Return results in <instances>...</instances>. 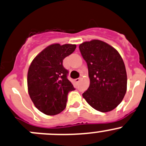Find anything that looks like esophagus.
Returning a JSON list of instances; mask_svg holds the SVG:
<instances>
[{"mask_svg": "<svg viewBox=\"0 0 146 146\" xmlns=\"http://www.w3.org/2000/svg\"><path fill=\"white\" fill-rule=\"evenodd\" d=\"M80 78H76V79H75V82H76V83H78V82L80 81Z\"/></svg>", "mask_w": 146, "mask_h": 146, "instance_id": "1", "label": "esophagus"}]
</instances>
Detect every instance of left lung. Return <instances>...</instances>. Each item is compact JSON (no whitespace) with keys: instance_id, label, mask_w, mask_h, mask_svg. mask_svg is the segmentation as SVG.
Returning a JSON list of instances; mask_svg holds the SVG:
<instances>
[{"instance_id":"1","label":"left lung","mask_w":146,"mask_h":146,"mask_svg":"<svg viewBox=\"0 0 146 146\" xmlns=\"http://www.w3.org/2000/svg\"><path fill=\"white\" fill-rule=\"evenodd\" d=\"M79 49L87 63L90 78L83 97L97 111H112L121 103L127 90L126 70L121 55L99 40L84 42Z\"/></svg>"}]
</instances>
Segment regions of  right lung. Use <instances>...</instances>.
Segmentation results:
<instances>
[{"instance_id": "1", "label": "right lung", "mask_w": 146, "mask_h": 146, "mask_svg": "<svg viewBox=\"0 0 146 146\" xmlns=\"http://www.w3.org/2000/svg\"><path fill=\"white\" fill-rule=\"evenodd\" d=\"M76 45L52 44L33 60L28 72V93L35 106L48 115L60 113L66 107L68 93L74 90L67 78L63 60L73 53Z\"/></svg>"}]
</instances>
